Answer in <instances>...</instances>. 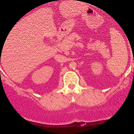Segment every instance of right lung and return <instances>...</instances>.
<instances>
[{"label": "right lung", "mask_w": 134, "mask_h": 134, "mask_svg": "<svg viewBox=\"0 0 134 134\" xmlns=\"http://www.w3.org/2000/svg\"><path fill=\"white\" fill-rule=\"evenodd\" d=\"M0 63H1V62H0Z\"/></svg>", "instance_id": "add662e5"}]
</instances>
